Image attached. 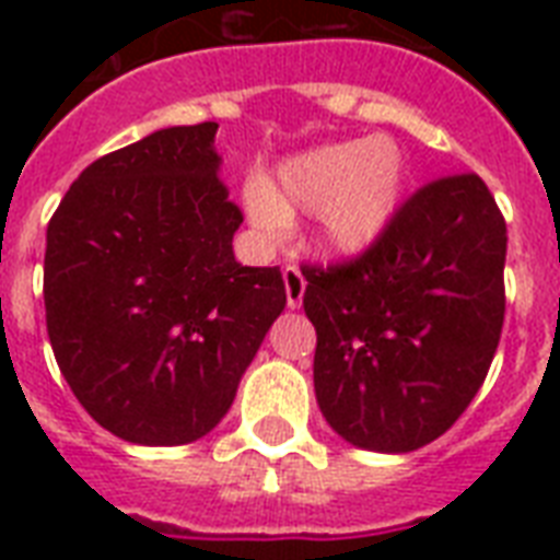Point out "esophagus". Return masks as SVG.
<instances>
[{
  "mask_svg": "<svg viewBox=\"0 0 560 560\" xmlns=\"http://www.w3.org/2000/svg\"><path fill=\"white\" fill-rule=\"evenodd\" d=\"M281 279H284V293H288V307L290 311H296L302 305V296H305V276L299 270L296 264H288L284 270H281Z\"/></svg>",
  "mask_w": 560,
  "mask_h": 560,
  "instance_id": "34e87169",
  "label": "esophagus"
}]
</instances>
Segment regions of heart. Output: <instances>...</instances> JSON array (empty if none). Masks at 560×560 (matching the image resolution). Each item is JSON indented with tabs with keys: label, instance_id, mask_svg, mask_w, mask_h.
<instances>
[{
	"label": "heart",
	"instance_id": "1",
	"mask_svg": "<svg viewBox=\"0 0 560 560\" xmlns=\"http://www.w3.org/2000/svg\"><path fill=\"white\" fill-rule=\"evenodd\" d=\"M404 156L389 139H349L296 153L276 168L270 186L244 188L253 218L281 229L296 211H316V241L325 253H369L392 226L404 194Z\"/></svg>",
	"mask_w": 560,
	"mask_h": 560
}]
</instances>
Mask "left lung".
Instances as JSON below:
<instances>
[{"mask_svg": "<svg viewBox=\"0 0 560 560\" xmlns=\"http://www.w3.org/2000/svg\"><path fill=\"white\" fill-rule=\"evenodd\" d=\"M505 220L477 174L435 179L360 258L305 267L314 389L340 439L424 447L468 409L505 314Z\"/></svg>", "mask_w": 560, "mask_h": 560, "instance_id": "left-lung-1", "label": "left lung"}]
</instances>
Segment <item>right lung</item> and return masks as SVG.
I'll return each mask as SVG.
<instances>
[{
    "instance_id": "1",
    "label": "right lung",
    "mask_w": 560,
    "mask_h": 560,
    "mask_svg": "<svg viewBox=\"0 0 560 560\" xmlns=\"http://www.w3.org/2000/svg\"><path fill=\"white\" fill-rule=\"evenodd\" d=\"M214 121L165 127L74 179L46 232L48 340L83 409L118 439H202L288 305L279 267H241L244 214Z\"/></svg>"
}]
</instances>
